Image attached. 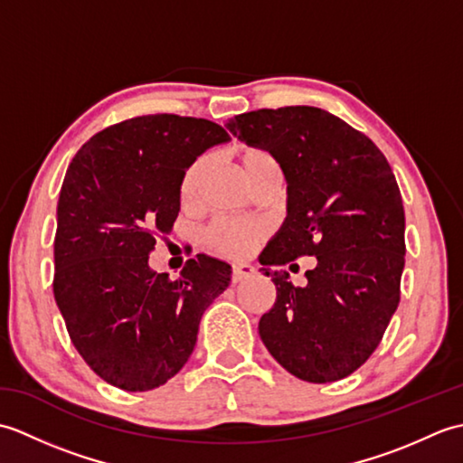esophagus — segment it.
I'll use <instances>...</instances> for the list:
<instances>
[{
    "label": "esophagus",
    "instance_id": "1",
    "mask_svg": "<svg viewBox=\"0 0 463 463\" xmlns=\"http://www.w3.org/2000/svg\"><path fill=\"white\" fill-rule=\"evenodd\" d=\"M254 274V267L250 264H234L232 267V282H242L244 279H249Z\"/></svg>",
    "mask_w": 463,
    "mask_h": 463
}]
</instances>
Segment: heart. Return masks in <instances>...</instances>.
<instances>
[{"label":"heart","mask_w":463,"mask_h":463,"mask_svg":"<svg viewBox=\"0 0 463 463\" xmlns=\"http://www.w3.org/2000/svg\"><path fill=\"white\" fill-rule=\"evenodd\" d=\"M239 161L241 169L250 184L254 181H259L262 175L280 169L279 161L274 159V155L267 149H262V146H244ZM206 165H209V161L201 156V159H196L189 169L184 171L179 189L183 204L194 203L196 194H199L201 181L206 173ZM264 234H267V229H264L260 222L216 219L203 231V244L211 252L221 254V257L242 259L259 247Z\"/></svg>","instance_id":"1"}]
</instances>
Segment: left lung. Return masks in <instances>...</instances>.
I'll use <instances>...</instances> for the list:
<instances>
[{"instance_id":"1","label":"left lung","mask_w":463,"mask_h":463,"mask_svg":"<svg viewBox=\"0 0 463 463\" xmlns=\"http://www.w3.org/2000/svg\"><path fill=\"white\" fill-rule=\"evenodd\" d=\"M226 129L270 151L288 183L287 219L260 264L317 257L307 287L262 269L277 287L259 322L264 346L304 382L346 378L376 350L400 302L406 219L396 176L366 135L318 107L242 113Z\"/></svg>"}]
</instances>
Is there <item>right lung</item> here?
Instances as JSON below:
<instances>
[{
  "label": "right lung",
  "mask_w": 463,
  "mask_h": 463,
  "mask_svg": "<svg viewBox=\"0 0 463 463\" xmlns=\"http://www.w3.org/2000/svg\"><path fill=\"white\" fill-rule=\"evenodd\" d=\"M231 141L196 117L143 115L93 135L69 163L57 203L53 294L73 346L107 383L159 388L196 344L231 267L196 254L181 277L156 274L149 254L171 232L184 171Z\"/></svg>",
  "instance_id": "add662e5"
}]
</instances>
